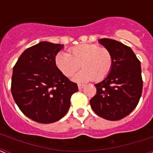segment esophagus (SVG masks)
<instances>
[{"mask_svg": "<svg viewBox=\"0 0 153 153\" xmlns=\"http://www.w3.org/2000/svg\"><path fill=\"white\" fill-rule=\"evenodd\" d=\"M84 86H85V84H80V83H79V84H78V88H79V90L83 89Z\"/></svg>", "mask_w": 153, "mask_h": 153, "instance_id": "esophagus-1", "label": "esophagus"}]
</instances>
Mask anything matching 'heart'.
I'll return each mask as SVG.
<instances>
[{
    "mask_svg": "<svg viewBox=\"0 0 153 153\" xmlns=\"http://www.w3.org/2000/svg\"><path fill=\"white\" fill-rule=\"evenodd\" d=\"M69 53L59 52L55 56L56 67L66 77L74 76L76 82H86L93 79L99 82L107 76L112 70L113 58L106 47H99L94 44H81L70 48Z\"/></svg>",
    "mask_w": 153,
    "mask_h": 153,
    "instance_id": "b5f03b06",
    "label": "heart"
}]
</instances>
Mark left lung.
<instances>
[{"label": "left lung", "instance_id": "8db88e82", "mask_svg": "<svg viewBox=\"0 0 153 153\" xmlns=\"http://www.w3.org/2000/svg\"><path fill=\"white\" fill-rule=\"evenodd\" d=\"M113 55L109 75L95 84L97 94L90 100L93 110L107 120H121L139 103L143 91L140 61L130 47L109 38L99 40Z\"/></svg>", "mask_w": 153, "mask_h": 153}]
</instances>
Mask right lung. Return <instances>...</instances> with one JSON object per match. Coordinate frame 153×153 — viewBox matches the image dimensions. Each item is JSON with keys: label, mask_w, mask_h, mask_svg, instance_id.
Returning a JSON list of instances; mask_svg holds the SVG:
<instances>
[{"label": "right lung", "mask_w": 153, "mask_h": 153, "mask_svg": "<svg viewBox=\"0 0 153 153\" xmlns=\"http://www.w3.org/2000/svg\"><path fill=\"white\" fill-rule=\"evenodd\" d=\"M62 44L43 41L23 52L13 69L11 93L19 109L40 123H51L68 112L77 84L56 67Z\"/></svg>", "instance_id": "obj_1"}]
</instances>
